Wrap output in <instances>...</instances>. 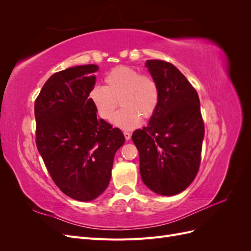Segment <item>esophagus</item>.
<instances>
[{
  "label": "esophagus",
  "mask_w": 251,
  "mask_h": 251,
  "mask_svg": "<svg viewBox=\"0 0 251 251\" xmlns=\"http://www.w3.org/2000/svg\"><path fill=\"white\" fill-rule=\"evenodd\" d=\"M124 135H125V138H126V140H130V138H131V134H130V132H126V131H125V132H124Z\"/></svg>",
  "instance_id": "esophagus-1"
}]
</instances>
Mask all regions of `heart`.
Here are the masks:
<instances>
[{
    "mask_svg": "<svg viewBox=\"0 0 251 251\" xmlns=\"http://www.w3.org/2000/svg\"><path fill=\"white\" fill-rule=\"evenodd\" d=\"M105 86H95L90 91V100L98 115L111 120L118 106L123 109L113 119V124L123 130H132L143 118H150L160 101L158 82L148 75L126 66L114 68L104 77Z\"/></svg>",
    "mask_w": 251,
    "mask_h": 251,
    "instance_id": "1",
    "label": "heart"
}]
</instances>
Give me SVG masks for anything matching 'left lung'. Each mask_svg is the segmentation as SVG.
Wrapping results in <instances>:
<instances>
[{"label":"left lung","mask_w":251,"mask_h":251,"mask_svg":"<svg viewBox=\"0 0 251 251\" xmlns=\"http://www.w3.org/2000/svg\"><path fill=\"white\" fill-rule=\"evenodd\" d=\"M149 72L159 85L160 101L148 126L132 139L139 151L143 183L161 196H174L189 186L201 162L204 123L199 96L171 63L149 59Z\"/></svg>","instance_id":"obj_1"}]
</instances>
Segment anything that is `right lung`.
Wrapping results in <instances>:
<instances>
[{"label":"right lung","mask_w":251,"mask_h":251,"mask_svg":"<svg viewBox=\"0 0 251 251\" xmlns=\"http://www.w3.org/2000/svg\"><path fill=\"white\" fill-rule=\"evenodd\" d=\"M96 65L56 72L35 100L36 147L52 180L70 198L87 202L108 187L114 156L125 143L118 127L98 119L90 100Z\"/></svg>","instance_id":"1"}]
</instances>
